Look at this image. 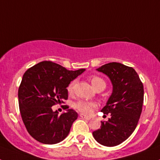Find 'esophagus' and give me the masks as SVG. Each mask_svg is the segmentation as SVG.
Segmentation results:
<instances>
[{"label":"esophagus","instance_id":"esophagus-1","mask_svg":"<svg viewBox=\"0 0 160 160\" xmlns=\"http://www.w3.org/2000/svg\"><path fill=\"white\" fill-rule=\"evenodd\" d=\"M80 117L87 120H90V118H91V117L90 116H88V115H86V114H80Z\"/></svg>","mask_w":160,"mask_h":160}]
</instances>
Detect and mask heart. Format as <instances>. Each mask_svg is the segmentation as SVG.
<instances>
[{"instance_id":"obj_1","label":"heart","mask_w":160,"mask_h":160,"mask_svg":"<svg viewBox=\"0 0 160 160\" xmlns=\"http://www.w3.org/2000/svg\"><path fill=\"white\" fill-rule=\"evenodd\" d=\"M90 82L96 90H104L107 86L105 80L98 76L93 75L90 78ZM73 87H74V81L70 82L67 86V91L69 92V94H71L73 92ZM98 107V104L96 102H88L84 101V100H78L73 104V108L83 114H91L93 110L97 108Z\"/></svg>"}]
</instances>
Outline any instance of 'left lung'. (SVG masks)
<instances>
[{"label": "left lung", "instance_id": "left-lung-1", "mask_svg": "<svg viewBox=\"0 0 160 160\" xmlns=\"http://www.w3.org/2000/svg\"><path fill=\"white\" fill-rule=\"evenodd\" d=\"M97 70L110 78L113 93L102 110L111 117L101 121V128L93 136L102 145L114 147L128 139L136 128L142 113L143 85L132 67L121 63H107Z\"/></svg>", "mask_w": 160, "mask_h": 160}]
</instances>
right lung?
Returning a JSON list of instances; mask_svg holds the SVG:
<instances>
[{
	"label": "right lung",
	"mask_w": 160,
	"mask_h": 160,
	"mask_svg": "<svg viewBox=\"0 0 160 160\" xmlns=\"http://www.w3.org/2000/svg\"><path fill=\"white\" fill-rule=\"evenodd\" d=\"M84 70H68L44 61L25 72L18 89L20 113L25 128L37 141L55 144L67 136L77 112L69 110L58 115L52 107L68 99L67 86Z\"/></svg>",
	"instance_id": "1"
}]
</instances>
